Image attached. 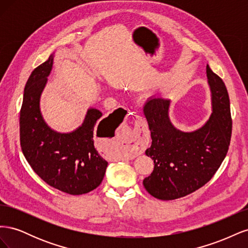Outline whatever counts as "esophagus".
Masks as SVG:
<instances>
[{
  "label": "esophagus",
  "instance_id": "esophagus-1",
  "mask_svg": "<svg viewBox=\"0 0 248 248\" xmlns=\"http://www.w3.org/2000/svg\"><path fill=\"white\" fill-rule=\"evenodd\" d=\"M146 125L145 122L142 121L141 117H137V121H136V127H134V130L132 134L130 136V142L136 146V147H141L142 142H144V138H141L142 132H145L146 130Z\"/></svg>",
  "mask_w": 248,
  "mask_h": 248
}]
</instances>
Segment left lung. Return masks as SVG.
Returning a JSON list of instances; mask_svg holds the SVG:
<instances>
[{"label": "left lung", "mask_w": 248, "mask_h": 248, "mask_svg": "<svg viewBox=\"0 0 248 248\" xmlns=\"http://www.w3.org/2000/svg\"><path fill=\"white\" fill-rule=\"evenodd\" d=\"M206 72L212 114L201 128L191 132L177 129L169 117L168 99L151 97L144 107L152 139L146 155L154 160V170L142 184L158 200H176L201 188L211 180L228 153L232 136L228 90L209 65Z\"/></svg>", "instance_id": "obj_1"}]
</instances>
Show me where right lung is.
<instances>
[{"mask_svg": "<svg viewBox=\"0 0 248 248\" xmlns=\"http://www.w3.org/2000/svg\"><path fill=\"white\" fill-rule=\"evenodd\" d=\"M52 62L50 55L34 69L26 84L19 117L20 146L27 161L44 182L60 191L79 196L97 188L106 174L108 161L98 154L93 139L102 112L88 109L84 123L69 133L50 128L42 118L39 101ZM116 125L110 124L108 130L115 132Z\"/></svg>", "mask_w": 248, "mask_h": 248, "instance_id": "right-lung-1", "label": "right lung"}]
</instances>
